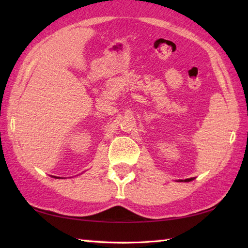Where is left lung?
Wrapping results in <instances>:
<instances>
[{
  "label": "left lung",
  "instance_id": "1",
  "mask_svg": "<svg viewBox=\"0 0 248 248\" xmlns=\"http://www.w3.org/2000/svg\"><path fill=\"white\" fill-rule=\"evenodd\" d=\"M192 180H193V178H189V179H186V180H184V181L188 182V181H192Z\"/></svg>",
  "mask_w": 248,
  "mask_h": 248
}]
</instances>
